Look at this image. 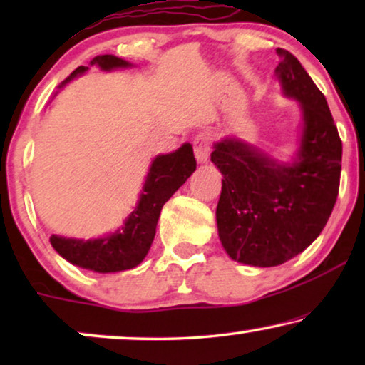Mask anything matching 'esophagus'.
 Here are the masks:
<instances>
[{"instance_id": "esophagus-1", "label": "esophagus", "mask_w": 365, "mask_h": 365, "mask_svg": "<svg viewBox=\"0 0 365 365\" xmlns=\"http://www.w3.org/2000/svg\"><path fill=\"white\" fill-rule=\"evenodd\" d=\"M194 154H196L197 163H207L209 154H211V146H212V138L211 134L201 133L197 134L196 139H194Z\"/></svg>"}]
</instances>
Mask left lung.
I'll list each match as a JSON object with an SVG mask.
<instances>
[{
	"label": "left lung",
	"mask_w": 365,
	"mask_h": 365,
	"mask_svg": "<svg viewBox=\"0 0 365 365\" xmlns=\"http://www.w3.org/2000/svg\"><path fill=\"white\" fill-rule=\"evenodd\" d=\"M277 53L282 91L302 109L296 161L277 163L237 139L216 143L211 153L224 176L216 209L219 237L229 257L257 267L284 264L316 241L341 182L342 141L326 98L292 53Z\"/></svg>",
	"instance_id": "left-lung-1"
}]
</instances>
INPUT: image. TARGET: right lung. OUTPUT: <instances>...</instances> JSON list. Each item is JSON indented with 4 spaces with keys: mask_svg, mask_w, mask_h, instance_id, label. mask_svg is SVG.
Returning <instances> with one entry per match:
<instances>
[{
    "mask_svg": "<svg viewBox=\"0 0 365 365\" xmlns=\"http://www.w3.org/2000/svg\"><path fill=\"white\" fill-rule=\"evenodd\" d=\"M91 64H98L104 71L131 66L128 61L113 54L96 56ZM84 71H88V66L76 68L59 88ZM194 171H196V158L189 143L182 144L178 151L171 154H161L149 168L138 206L129 214L121 229L106 237L89 239V241L59 237L53 234L49 242L66 261L83 269H91L94 272H119L136 267L146 257L156 236L158 219L163 206Z\"/></svg>",
    "mask_w": 365,
    "mask_h": 365,
    "instance_id": "right-lung-1",
    "label": "right lung"
}]
</instances>
